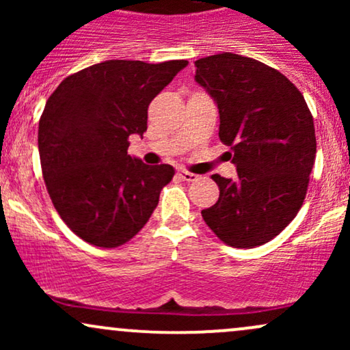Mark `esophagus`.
Masks as SVG:
<instances>
[{"mask_svg":"<svg viewBox=\"0 0 350 350\" xmlns=\"http://www.w3.org/2000/svg\"><path fill=\"white\" fill-rule=\"evenodd\" d=\"M179 176H180V178H183L184 180H186V183H192V180H198V179H199L198 174H194V172H189V171H186V170H180V171H179Z\"/></svg>","mask_w":350,"mask_h":350,"instance_id":"obj_1","label":"esophagus"}]
</instances>
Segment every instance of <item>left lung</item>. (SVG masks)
Here are the masks:
<instances>
[{
  "mask_svg": "<svg viewBox=\"0 0 350 350\" xmlns=\"http://www.w3.org/2000/svg\"><path fill=\"white\" fill-rule=\"evenodd\" d=\"M194 64L237 166L235 179L212 176L220 196L202 219L224 243L258 247L295 219L306 198L316 159L312 115L295 83L260 60L224 52Z\"/></svg>",
  "mask_w": 350,
  "mask_h": 350,
  "instance_id": "8db88e82",
  "label": "left lung"
}]
</instances>
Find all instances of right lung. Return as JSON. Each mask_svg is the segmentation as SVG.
I'll use <instances>...</instances> for the list:
<instances>
[{"mask_svg": "<svg viewBox=\"0 0 350 350\" xmlns=\"http://www.w3.org/2000/svg\"><path fill=\"white\" fill-rule=\"evenodd\" d=\"M187 60H105L64 79L39 120V156L52 204L90 245L133 239L174 176L128 154L131 135L148 128V105Z\"/></svg>", "mask_w": 350, "mask_h": 350, "instance_id": "obj_1", "label": "right lung"}]
</instances>
